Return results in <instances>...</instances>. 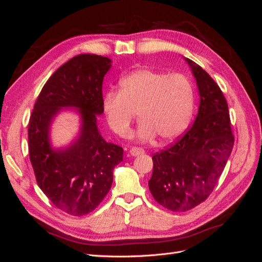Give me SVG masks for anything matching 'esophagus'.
Instances as JSON below:
<instances>
[{"label":"esophagus","mask_w":262,"mask_h":262,"mask_svg":"<svg viewBox=\"0 0 262 262\" xmlns=\"http://www.w3.org/2000/svg\"><path fill=\"white\" fill-rule=\"evenodd\" d=\"M130 154L132 156H138L140 154H144V149L143 148H140V147H132L130 149Z\"/></svg>","instance_id":"esophagus-1"}]
</instances>
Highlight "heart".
<instances>
[{
	"label": "heart",
	"mask_w": 262,
	"mask_h": 262,
	"mask_svg": "<svg viewBox=\"0 0 262 262\" xmlns=\"http://www.w3.org/2000/svg\"><path fill=\"white\" fill-rule=\"evenodd\" d=\"M193 107V87L186 76L149 69L126 75L119 83V93L110 91L104 98L108 125L119 137H128L139 113L142 121L136 138L141 141L156 136L163 142L175 140L187 129Z\"/></svg>",
	"instance_id": "obj_1"
}]
</instances>
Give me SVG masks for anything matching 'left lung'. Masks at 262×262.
Masks as SVG:
<instances>
[{
    "instance_id": "left-lung-1",
    "label": "left lung",
    "mask_w": 262,
    "mask_h": 262,
    "mask_svg": "<svg viewBox=\"0 0 262 262\" xmlns=\"http://www.w3.org/2000/svg\"><path fill=\"white\" fill-rule=\"evenodd\" d=\"M191 68L200 95L194 123L175 143L152 156L148 188L156 202L171 211H188L208 199L234 146L226 99L200 67Z\"/></svg>"
}]
</instances>
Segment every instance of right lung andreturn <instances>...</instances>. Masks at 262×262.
<instances>
[{"instance_id":"obj_1","label":"right lung","mask_w":262,"mask_h":262,"mask_svg":"<svg viewBox=\"0 0 262 262\" xmlns=\"http://www.w3.org/2000/svg\"><path fill=\"white\" fill-rule=\"evenodd\" d=\"M112 60L78 54L61 66L43 85L28 124V148L37 184L61 211L82 216L96 209L113 185V171L123 148L100 136L97 117L104 113L102 81ZM81 115L79 138L67 149L54 150L49 132L62 107Z\"/></svg>"}]
</instances>
